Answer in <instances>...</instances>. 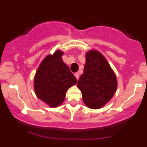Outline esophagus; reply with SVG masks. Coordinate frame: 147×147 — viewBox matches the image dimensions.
<instances>
[{"mask_svg":"<svg viewBox=\"0 0 147 147\" xmlns=\"http://www.w3.org/2000/svg\"><path fill=\"white\" fill-rule=\"evenodd\" d=\"M74 76H76V80H79V78H80V74H79V73H76V74H74Z\"/></svg>","mask_w":147,"mask_h":147,"instance_id":"obj_1","label":"esophagus"}]
</instances>
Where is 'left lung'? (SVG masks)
Segmentation results:
<instances>
[{
  "mask_svg": "<svg viewBox=\"0 0 147 147\" xmlns=\"http://www.w3.org/2000/svg\"><path fill=\"white\" fill-rule=\"evenodd\" d=\"M84 73L77 82L87 107L99 109L115 94L117 79L107 59L98 51L90 50L85 54Z\"/></svg>",
  "mask_w": 147,
  "mask_h": 147,
  "instance_id": "left-lung-1",
  "label": "left lung"
}]
</instances>
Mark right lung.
<instances>
[{
    "instance_id": "obj_1",
    "label": "right lung",
    "mask_w": 147,
    "mask_h": 147,
    "mask_svg": "<svg viewBox=\"0 0 147 147\" xmlns=\"http://www.w3.org/2000/svg\"><path fill=\"white\" fill-rule=\"evenodd\" d=\"M63 52L56 51L44 58L37 68L34 80L37 96L51 107L60 105L68 88L76 82V77L62 59Z\"/></svg>"
}]
</instances>
